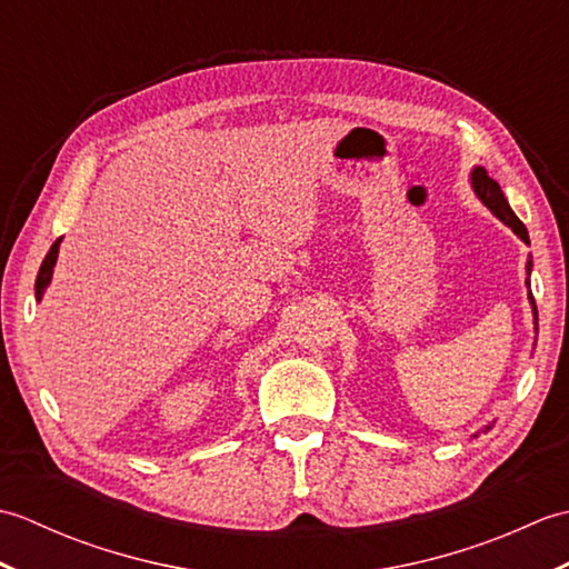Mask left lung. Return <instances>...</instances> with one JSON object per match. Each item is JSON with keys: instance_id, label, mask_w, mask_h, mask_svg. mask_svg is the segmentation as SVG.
Returning <instances> with one entry per match:
<instances>
[{"instance_id": "8db88e82", "label": "left lung", "mask_w": 569, "mask_h": 569, "mask_svg": "<svg viewBox=\"0 0 569 569\" xmlns=\"http://www.w3.org/2000/svg\"><path fill=\"white\" fill-rule=\"evenodd\" d=\"M469 183H471V190H475V196L487 204V208L499 217V220L506 224V227H511L513 229V234L516 237H521V241H526V244H530V237H528V229H526V224L518 220L516 217V212L511 210V204H509V200L503 198V190H501V186L497 183V180L493 178H489L487 176V171L481 166H477V168H471V173H469ZM530 271H533V259L528 257V263H526V273L530 276ZM526 286H528V300H530V308H533V325H536V335H538V308H536V300H533V293H530V281L526 278ZM493 426V422H491ZM491 426H485V430H491ZM481 430V432H485ZM479 432H475L471 435V438H477Z\"/></svg>"}]
</instances>
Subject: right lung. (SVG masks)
I'll return each mask as SVG.
<instances>
[{"instance_id": "right-lung-1", "label": "right lung", "mask_w": 569, "mask_h": 569, "mask_svg": "<svg viewBox=\"0 0 569 569\" xmlns=\"http://www.w3.org/2000/svg\"><path fill=\"white\" fill-rule=\"evenodd\" d=\"M60 241H63V237L60 239H56L53 241V247L48 249V253H46V259H43V263H41V269H39V276H36V300H39L41 303V298H43V293H46V288H48V283H51V278H53V266H56V261H58V249H60Z\"/></svg>"}]
</instances>
